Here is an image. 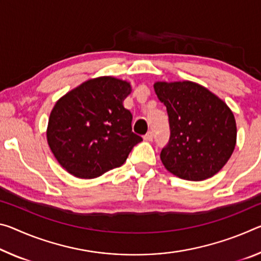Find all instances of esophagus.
Here are the masks:
<instances>
[{"label": "esophagus", "instance_id": "34e87169", "mask_svg": "<svg viewBox=\"0 0 261 261\" xmlns=\"http://www.w3.org/2000/svg\"><path fill=\"white\" fill-rule=\"evenodd\" d=\"M144 139L146 140V142H151V140L153 139V132H147V134L144 136Z\"/></svg>", "mask_w": 261, "mask_h": 261}]
</instances>
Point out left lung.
<instances>
[{"instance_id": "left-lung-1", "label": "left lung", "mask_w": 261, "mask_h": 261, "mask_svg": "<svg viewBox=\"0 0 261 261\" xmlns=\"http://www.w3.org/2000/svg\"><path fill=\"white\" fill-rule=\"evenodd\" d=\"M154 92L167 109L171 137L160 153L165 168L189 181L214 176L237 140L232 111L205 87L192 81H158Z\"/></svg>"}]
</instances>
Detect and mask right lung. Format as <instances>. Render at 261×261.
<instances>
[{
  "mask_svg": "<svg viewBox=\"0 0 261 261\" xmlns=\"http://www.w3.org/2000/svg\"><path fill=\"white\" fill-rule=\"evenodd\" d=\"M130 82L113 76L90 79L65 94L49 114L46 137L61 167L80 179H94L122 166L142 142L132 132L123 101Z\"/></svg>",
  "mask_w": 261,
  "mask_h": 261,
  "instance_id": "add662e5",
  "label": "right lung"
}]
</instances>
